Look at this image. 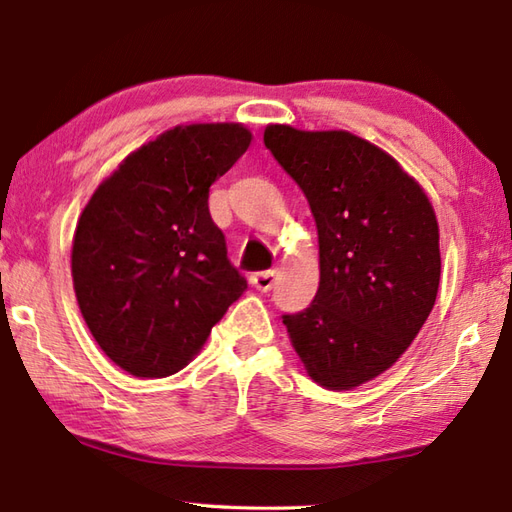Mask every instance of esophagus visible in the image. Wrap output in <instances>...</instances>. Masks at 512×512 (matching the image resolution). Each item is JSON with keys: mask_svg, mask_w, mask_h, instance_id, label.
<instances>
[{"mask_svg": "<svg viewBox=\"0 0 512 512\" xmlns=\"http://www.w3.org/2000/svg\"><path fill=\"white\" fill-rule=\"evenodd\" d=\"M275 277H277V273L271 268V271L253 273V275H250V282H253V287L259 289V291H271L273 284H275Z\"/></svg>", "mask_w": 512, "mask_h": 512, "instance_id": "34e87169", "label": "esophagus"}]
</instances>
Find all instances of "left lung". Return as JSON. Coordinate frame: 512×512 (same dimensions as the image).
<instances>
[{"label":"left lung","instance_id":"left-lung-1","mask_svg":"<svg viewBox=\"0 0 512 512\" xmlns=\"http://www.w3.org/2000/svg\"><path fill=\"white\" fill-rule=\"evenodd\" d=\"M264 144L305 192L318 228V291L282 320L309 377L348 391L391 368L431 314L436 214L391 155L348 131L273 124Z\"/></svg>","mask_w":512,"mask_h":512}]
</instances>
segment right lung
<instances>
[{"mask_svg":"<svg viewBox=\"0 0 512 512\" xmlns=\"http://www.w3.org/2000/svg\"><path fill=\"white\" fill-rule=\"evenodd\" d=\"M250 144L241 124L176 126L128 155L76 225L72 277L94 341L135 377H169L246 291L207 198Z\"/></svg>","mask_w":512,"mask_h":512,"instance_id":"obj_1","label":"right lung"}]
</instances>
